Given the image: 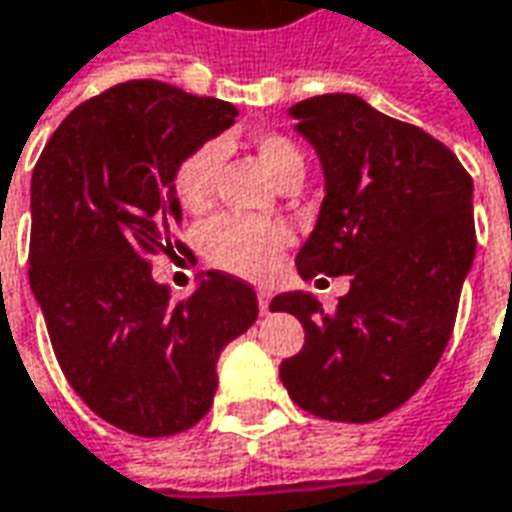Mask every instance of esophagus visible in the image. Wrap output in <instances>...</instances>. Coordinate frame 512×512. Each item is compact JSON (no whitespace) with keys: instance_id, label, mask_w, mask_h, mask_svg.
Segmentation results:
<instances>
[{"instance_id":"esophagus-1","label":"esophagus","mask_w":512,"mask_h":512,"mask_svg":"<svg viewBox=\"0 0 512 512\" xmlns=\"http://www.w3.org/2000/svg\"><path fill=\"white\" fill-rule=\"evenodd\" d=\"M257 305H260V313H263V316H268V305H271V293H268V291L257 293Z\"/></svg>"}]
</instances>
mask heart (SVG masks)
<instances>
[{
    "label": "heart",
    "instance_id": "1",
    "mask_svg": "<svg viewBox=\"0 0 512 512\" xmlns=\"http://www.w3.org/2000/svg\"><path fill=\"white\" fill-rule=\"evenodd\" d=\"M257 160L263 169L280 185L288 177L305 174V157L291 138L268 132L255 141ZM219 141H207L196 146L191 155L182 157V163L174 171V196L188 213H202L213 202L216 177L221 169ZM202 255L210 266L230 271L244 280H263L268 277L277 260L291 244V232L280 221H255L244 216H219L207 221L199 232Z\"/></svg>",
    "mask_w": 512,
    "mask_h": 512
}]
</instances>
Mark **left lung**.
Returning a JSON list of instances; mask_svg holds the SVG:
<instances>
[{"label":"left lung","instance_id":"left-lung-1","mask_svg":"<svg viewBox=\"0 0 512 512\" xmlns=\"http://www.w3.org/2000/svg\"><path fill=\"white\" fill-rule=\"evenodd\" d=\"M324 169V202L296 268L349 274L327 313L316 296H274L302 321L305 346L282 360L296 405L327 421L366 424L402 407L438 366L474 263V182L452 149L355 94L291 107Z\"/></svg>","mask_w":512,"mask_h":512}]
</instances>
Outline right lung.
Listing matches in <instances>:
<instances>
[{"label":"right lung","mask_w":512,"mask_h":512,"mask_svg":"<svg viewBox=\"0 0 512 512\" xmlns=\"http://www.w3.org/2000/svg\"><path fill=\"white\" fill-rule=\"evenodd\" d=\"M238 110L157 80L74 107L35 163L30 288L80 399L141 438L191 430L213 405L221 349L257 318L252 285L207 271L185 302L152 277L182 221L174 171Z\"/></svg>","instance_id":"add662e5"}]
</instances>
